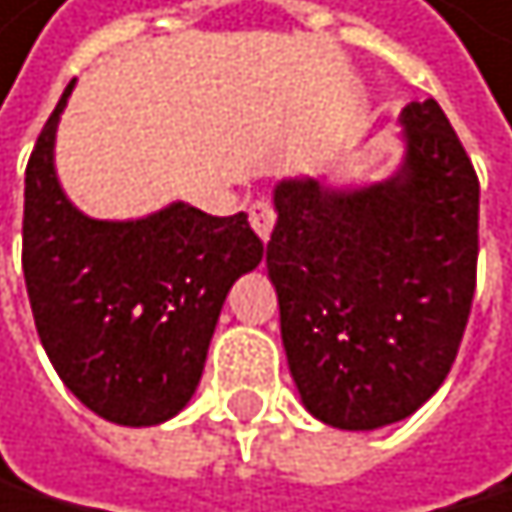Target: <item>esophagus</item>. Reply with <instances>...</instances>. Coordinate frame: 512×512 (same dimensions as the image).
I'll return each instance as SVG.
<instances>
[{
	"label": "esophagus",
	"mask_w": 512,
	"mask_h": 512,
	"mask_svg": "<svg viewBox=\"0 0 512 512\" xmlns=\"http://www.w3.org/2000/svg\"><path fill=\"white\" fill-rule=\"evenodd\" d=\"M248 218H251V230L267 242L270 233H273V224H276V214H273L270 202H254L251 211H248Z\"/></svg>",
	"instance_id": "34e87169"
}]
</instances>
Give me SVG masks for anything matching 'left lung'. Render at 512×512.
Listing matches in <instances>:
<instances>
[{
  "label": "left lung",
  "instance_id": "8db88e82",
  "mask_svg": "<svg viewBox=\"0 0 512 512\" xmlns=\"http://www.w3.org/2000/svg\"><path fill=\"white\" fill-rule=\"evenodd\" d=\"M402 162L384 181L273 190L267 273L282 347L313 418L338 430L396 424L458 356L479 254V181L442 107L399 116Z\"/></svg>",
  "mask_w": 512,
  "mask_h": 512
}]
</instances>
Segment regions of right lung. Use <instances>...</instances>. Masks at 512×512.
Here are the masks:
<instances>
[{"label": "right lung", "instance_id": "1", "mask_svg": "<svg viewBox=\"0 0 512 512\" xmlns=\"http://www.w3.org/2000/svg\"><path fill=\"white\" fill-rule=\"evenodd\" d=\"M48 116L24 181V279L39 341L67 390L122 427L165 424L193 399L227 291L264 258L248 214L171 202L147 218L97 221L57 178Z\"/></svg>", "mask_w": 512, "mask_h": 512}]
</instances>
